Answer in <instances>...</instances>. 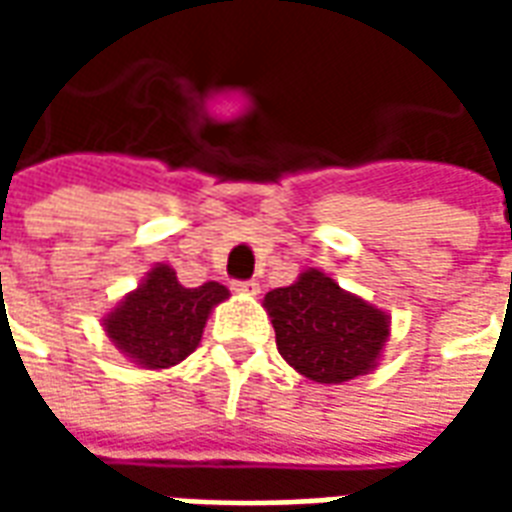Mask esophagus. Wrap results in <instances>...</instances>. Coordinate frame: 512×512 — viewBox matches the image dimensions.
I'll return each instance as SVG.
<instances>
[{
	"label": "esophagus",
	"mask_w": 512,
	"mask_h": 512,
	"mask_svg": "<svg viewBox=\"0 0 512 512\" xmlns=\"http://www.w3.org/2000/svg\"><path fill=\"white\" fill-rule=\"evenodd\" d=\"M233 290H235V293H246V296H255L257 290H260V282H255V279H235Z\"/></svg>",
	"instance_id": "esophagus-1"
}]
</instances>
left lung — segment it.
I'll return each instance as SVG.
<instances>
[{
  "label": "left lung",
  "instance_id": "left-lung-1",
  "mask_svg": "<svg viewBox=\"0 0 512 512\" xmlns=\"http://www.w3.org/2000/svg\"><path fill=\"white\" fill-rule=\"evenodd\" d=\"M266 310L282 359L318 384H343L367 373L389 337L384 312L340 290L321 271L271 290Z\"/></svg>",
  "mask_w": 512,
  "mask_h": 512
}]
</instances>
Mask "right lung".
Here are the masks:
<instances>
[{"label": "right lung", "instance_id": "obj_1", "mask_svg": "<svg viewBox=\"0 0 512 512\" xmlns=\"http://www.w3.org/2000/svg\"><path fill=\"white\" fill-rule=\"evenodd\" d=\"M222 299L227 288L219 282L183 288L172 268L156 266L142 288L106 318V334L139 365H178L200 345L208 312Z\"/></svg>", "mask_w": 512, "mask_h": 512}]
</instances>
